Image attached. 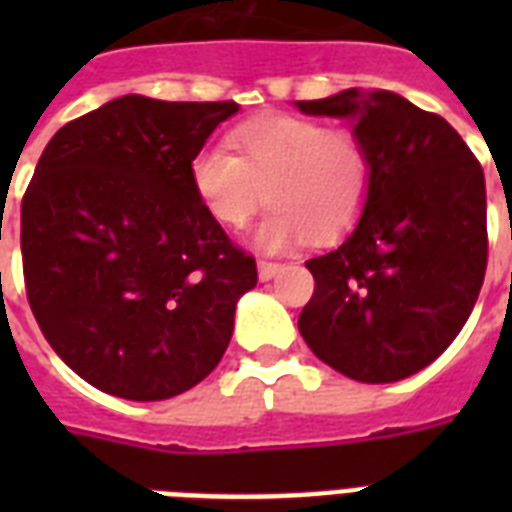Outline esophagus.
<instances>
[{
    "label": "esophagus",
    "mask_w": 512,
    "mask_h": 512,
    "mask_svg": "<svg viewBox=\"0 0 512 512\" xmlns=\"http://www.w3.org/2000/svg\"><path fill=\"white\" fill-rule=\"evenodd\" d=\"M281 268H284V265L273 263V260H260V263H257V273H260V279H263V281L273 279V276H276Z\"/></svg>",
    "instance_id": "obj_1"
}]
</instances>
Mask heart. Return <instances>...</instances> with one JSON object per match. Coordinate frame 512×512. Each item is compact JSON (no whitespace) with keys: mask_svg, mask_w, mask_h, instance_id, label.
Listing matches in <instances>:
<instances>
[{"mask_svg":"<svg viewBox=\"0 0 512 512\" xmlns=\"http://www.w3.org/2000/svg\"><path fill=\"white\" fill-rule=\"evenodd\" d=\"M228 140L233 151L204 146L188 167L201 207L228 231H241L265 199L273 204L257 231L265 249L305 239L327 244L364 215L374 164L356 130L311 116L265 114L233 127Z\"/></svg>","mask_w":512,"mask_h":512,"instance_id":"1","label":"heart"}]
</instances>
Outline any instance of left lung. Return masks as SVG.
Listing matches in <instances>:
<instances>
[{
  "label": "left lung",
  "mask_w": 512,
  "mask_h": 512,
  "mask_svg": "<svg viewBox=\"0 0 512 512\" xmlns=\"http://www.w3.org/2000/svg\"><path fill=\"white\" fill-rule=\"evenodd\" d=\"M297 108L353 119L374 164L353 233L305 263L316 287L300 335L350 380H404L452 345L478 300L489 257L484 170L452 124L396 92L342 90Z\"/></svg>",
  "instance_id": "obj_1"
}]
</instances>
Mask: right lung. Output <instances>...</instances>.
Masks as SVG:
<instances>
[{
    "instance_id": "add662e5",
    "label": "right lung",
    "mask_w": 512,
    "mask_h": 512,
    "mask_svg": "<svg viewBox=\"0 0 512 512\" xmlns=\"http://www.w3.org/2000/svg\"><path fill=\"white\" fill-rule=\"evenodd\" d=\"M236 111L124 95L60 127L36 164L20 201L28 305L103 393L172 398L231 342L257 265L201 207L188 167Z\"/></svg>"
}]
</instances>
